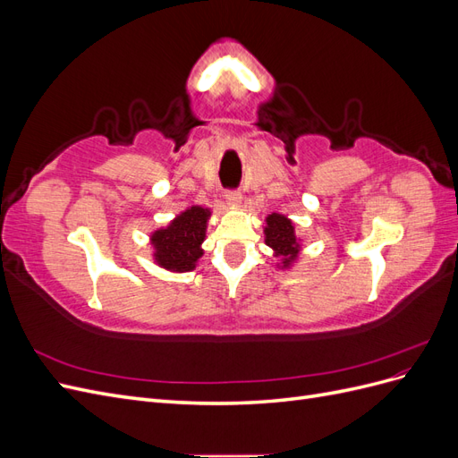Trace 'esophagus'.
Instances as JSON below:
<instances>
[{
  "label": "esophagus",
  "instance_id": "1",
  "mask_svg": "<svg viewBox=\"0 0 458 458\" xmlns=\"http://www.w3.org/2000/svg\"><path fill=\"white\" fill-rule=\"evenodd\" d=\"M241 199H242L241 191H237V189H229V191H225V200H227V204H231V206H237V204L241 202Z\"/></svg>",
  "mask_w": 458,
  "mask_h": 458
}]
</instances>
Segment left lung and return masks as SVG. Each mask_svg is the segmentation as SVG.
I'll use <instances>...</instances> for the list:
<instances>
[{
	"label": "left lung",
	"mask_w": 458,
	"mask_h": 458,
	"mask_svg": "<svg viewBox=\"0 0 458 458\" xmlns=\"http://www.w3.org/2000/svg\"><path fill=\"white\" fill-rule=\"evenodd\" d=\"M266 242L276 252V256L284 258V266H288L298 256L300 244L296 241L293 221L286 219L284 216L271 214L267 217V227H266Z\"/></svg>",
	"instance_id": "1"
}]
</instances>
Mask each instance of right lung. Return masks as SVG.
I'll list each match as a JSON object with an SVG mask.
<instances>
[{"label":"right lung","mask_w":458,"mask_h":458,"mask_svg":"<svg viewBox=\"0 0 458 458\" xmlns=\"http://www.w3.org/2000/svg\"><path fill=\"white\" fill-rule=\"evenodd\" d=\"M210 212L206 208L192 206L179 214L170 227L158 229L152 234L155 258L158 266L172 271H191L202 256L200 244L206 234V221Z\"/></svg>","instance_id":"add662e5"}]
</instances>
